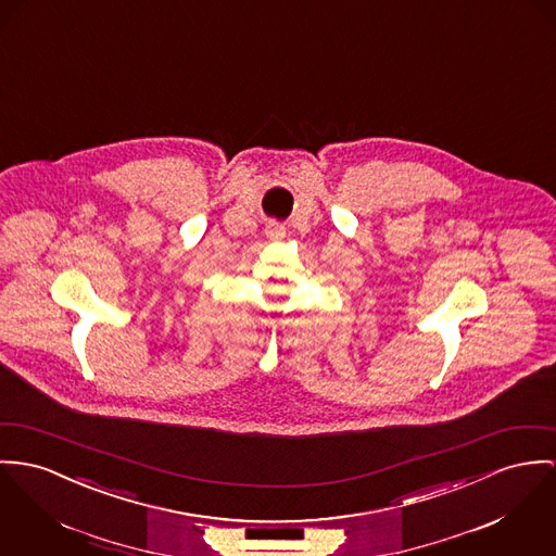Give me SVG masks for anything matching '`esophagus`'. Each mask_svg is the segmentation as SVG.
Segmentation results:
<instances>
[{
  "mask_svg": "<svg viewBox=\"0 0 556 556\" xmlns=\"http://www.w3.org/2000/svg\"><path fill=\"white\" fill-rule=\"evenodd\" d=\"M266 237L270 239V241H281L283 237H286V228L281 226V224H277V222H270V224H266Z\"/></svg>",
  "mask_w": 556,
  "mask_h": 556,
  "instance_id": "34e87169",
  "label": "esophagus"
}]
</instances>
